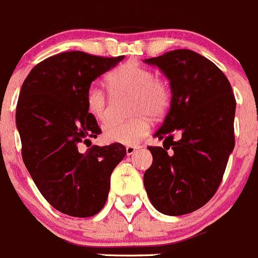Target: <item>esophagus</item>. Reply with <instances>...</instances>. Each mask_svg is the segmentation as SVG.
Here are the masks:
<instances>
[{
    "label": "esophagus",
    "instance_id": "1",
    "mask_svg": "<svg viewBox=\"0 0 258 258\" xmlns=\"http://www.w3.org/2000/svg\"><path fill=\"white\" fill-rule=\"evenodd\" d=\"M137 148H135V146H127L126 148V154L127 155H132V154L136 153Z\"/></svg>",
    "mask_w": 258,
    "mask_h": 258
}]
</instances>
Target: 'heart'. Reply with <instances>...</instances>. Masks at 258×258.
Returning <instances> with one entry per match:
<instances>
[{"label": "heart", "mask_w": 258, "mask_h": 258, "mask_svg": "<svg viewBox=\"0 0 258 258\" xmlns=\"http://www.w3.org/2000/svg\"><path fill=\"white\" fill-rule=\"evenodd\" d=\"M105 85L110 93L131 94V113L136 114L126 122H110L103 128L107 143L132 146L150 131V117L159 118L167 112L170 103V91L164 81L155 78L148 67L135 62H126L105 76ZM85 107L95 121L108 118V103L100 89L91 86L85 95Z\"/></svg>", "instance_id": "b5f03b06"}]
</instances>
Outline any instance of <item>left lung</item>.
Segmentation results:
<instances>
[{
    "label": "left lung",
    "mask_w": 258,
    "mask_h": 258,
    "mask_svg": "<svg viewBox=\"0 0 258 258\" xmlns=\"http://www.w3.org/2000/svg\"><path fill=\"white\" fill-rule=\"evenodd\" d=\"M144 62L160 69L172 91L169 112L154 135L164 145L149 146L153 164L144 186L156 210L184 215L202 208L220 186L234 149L235 98L223 71L194 50H170Z\"/></svg>",
    "instance_id": "left-lung-1"
}]
</instances>
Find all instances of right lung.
Here are the masks:
<instances>
[{
    "instance_id": "add662e5",
    "label": "right lung",
    "mask_w": 258,
    "mask_h": 258,
    "mask_svg": "<svg viewBox=\"0 0 258 258\" xmlns=\"http://www.w3.org/2000/svg\"><path fill=\"white\" fill-rule=\"evenodd\" d=\"M123 58L80 50L58 53L38 63L21 86L16 126L24 164L43 197L66 215L89 218L99 213L110 174L126 155L122 144L79 151L81 143L86 145L102 132L86 110V91Z\"/></svg>"
}]
</instances>
